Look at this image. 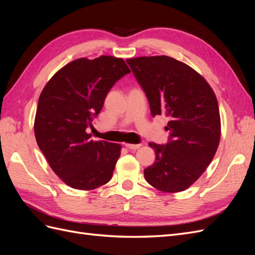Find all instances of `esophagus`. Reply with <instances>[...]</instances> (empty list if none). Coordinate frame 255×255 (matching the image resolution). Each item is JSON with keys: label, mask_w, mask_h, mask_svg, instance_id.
Returning a JSON list of instances; mask_svg holds the SVG:
<instances>
[{"label": "esophagus", "mask_w": 255, "mask_h": 255, "mask_svg": "<svg viewBox=\"0 0 255 255\" xmlns=\"http://www.w3.org/2000/svg\"><path fill=\"white\" fill-rule=\"evenodd\" d=\"M140 145L141 144H133V143H126V146L128 149H130V150H135V149H138V148H140Z\"/></svg>", "instance_id": "34e87169"}]
</instances>
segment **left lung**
Returning <instances> with one entry per match:
<instances>
[{"instance_id":"left-lung-1","label":"left lung","mask_w":255,"mask_h":255,"mask_svg":"<svg viewBox=\"0 0 255 255\" xmlns=\"http://www.w3.org/2000/svg\"><path fill=\"white\" fill-rule=\"evenodd\" d=\"M149 100L151 114L166 115L169 142H150L155 163L144 169L151 186L172 194L186 190L206 170L221 135L219 106L203 76L166 55L127 59Z\"/></svg>"}]
</instances>
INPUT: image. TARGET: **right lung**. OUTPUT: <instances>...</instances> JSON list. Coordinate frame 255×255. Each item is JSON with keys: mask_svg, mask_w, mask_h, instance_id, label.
Here are the masks:
<instances>
[{"mask_svg": "<svg viewBox=\"0 0 255 255\" xmlns=\"http://www.w3.org/2000/svg\"><path fill=\"white\" fill-rule=\"evenodd\" d=\"M130 70L122 58H78L54 74L38 100L34 132L52 170L68 186L94 190L109 183L121 144L91 139L87 128L107 92Z\"/></svg>", "mask_w": 255, "mask_h": 255, "instance_id": "right-lung-1", "label": "right lung"}]
</instances>
